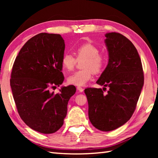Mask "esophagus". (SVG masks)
I'll return each instance as SVG.
<instances>
[{"label":"esophagus","mask_w":158,"mask_h":158,"mask_svg":"<svg viewBox=\"0 0 158 158\" xmlns=\"http://www.w3.org/2000/svg\"><path fill=\"white\" fill-rule=\"evenodd\" d=\"M77 89L79 92H83V89L81 88V87H77Z\"/></svg>","instance_id":"esophagus-1"}]
</instances>
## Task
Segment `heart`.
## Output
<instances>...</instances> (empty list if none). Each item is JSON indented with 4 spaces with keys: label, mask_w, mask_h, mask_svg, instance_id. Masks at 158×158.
Returning <instances> with one entry per match:
<instances>
[{
    "label": "heart",
    "mask_w": 158,
    "mask_h": 158,
    "mask_svg": "<svg viewBox=\"0 0 158 158\" xmlns=\"http://www.w3.org/2000/svg\"><path fill=\"white\" fill-rule=\"evenodd\" d=\"M77 60H83L81 68L68 77V83L76 86H84L92 77L93 73H98L101 71L105 58L99 54L98 48L91 43H85L80 45L76 49ZM77 60L70 53H65L62 58V66L63 69L70 71L75 67Z\"/></svg>",
    "instance_id": "obj_1"
}]
</instances>
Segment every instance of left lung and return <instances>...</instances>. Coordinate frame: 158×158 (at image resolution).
<instances>
[{"label": "left lung", "instance_id": "1", "mask_svg": "<svg viewBox=\"0 0 158 158\" xmlns=\"http://www.w3.org/2000/svg\"><path fill=\"white\" fill-rule=\"evenodd\" d=\"M109 61L96 83L108 86L84 90L88 101L90 122L101 131L123 126L135 111L144 84L143 66L136 48L126 36L117 32L105 34Z\"/></svg>", "mask_w": 158, "mask_h": 158}]
</instances>
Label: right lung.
Here are the masks:
<instances>
[{"label":"right lung","instance_id":"right-lung-1","mask_svg":"<svg viewBox=\"0 0 158 158\" xmlns=\"http://www.w3.org/2000/svg\"><path fill=\"white\" fill-rule=\"evenodd\" d=\"M64 49L60 35L40 33L23 45L13 64L10 85L17 109L26 125L40 133H54L62 127L76 92L74 85L62 86L58 94L49 91L64 79Z\"/></svg>","mask_w":158,"mask_h":158}]
</instances>
